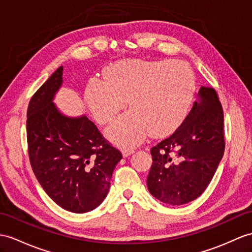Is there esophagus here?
Here are the masks:
<instances>
[{
	"instance_id": "obj_1",
	"label": "esophagus",
	"mask_w": 252,
	"mask_h": 252,
	"mask_svg": "<svg viewBox=\"0 0 252 252\" xmlns=\"http://www.w3.org/2000/svg\"><path fill=\"white\" fill-rule=\"evenodd\" d=\"M133 153H134L133 149H123L122 150V154H123V156H124V157L129 156V155L133 154Z\"/></svg>"
}]
</instances>
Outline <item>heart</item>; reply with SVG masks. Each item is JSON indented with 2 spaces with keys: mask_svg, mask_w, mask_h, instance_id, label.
<instances>
[{
  "mask_svg": "<svg viewBox=\"0 0 252 252\" xmlns=\"http://www.w3.org/2000/svg\"><path fill=\"white\" fill-rule=\"evenodd\" d=\"M105 77L90 80L85 99L100 124L112 121L128 99L130 111L106 130L121 146L136 145L149 132L164 137L176 130L188 116L195 94L193 71L181 61H123L109 67Z\"/></svg>",
  "mask_w": 252,
  "mask_h": 252,
  "instance_id": "b5f03b06",
  "label": "heart"
}]
</instances>
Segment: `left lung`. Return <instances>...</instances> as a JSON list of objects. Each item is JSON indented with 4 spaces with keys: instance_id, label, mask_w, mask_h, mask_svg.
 <instances>
[{
    "instance_id": "1",
    "label": "left lung",
    "mask_w": 252,
    "mask_h": 252,
    "mask_svg": "<svg viewBox=\"0 0 252 252\" xmlns=\"http://www.w3.org/2000/svg\"><path fill=\"white\" fill-rule=\"evenodd\" d=\"M186 120L152 147L147 188L171 205L186 204L203 193L224 153L223 111L216 91L202 87Z\"/></svg>"
}]
</instances>
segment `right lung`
<instances>
[{"mask_svg":"<svg viewBox=\"0 0 252 252\" xmlns=\"http://www.w3.org/2000/svg\"><path fill=\"white\" fill-rule=\"evenodd\" d=\"M63 82L59 67L31 98L27 137L36 179L55 203L72 213L93 211L107 197L122 154L87 116L60 112L53 99Z\"/></svg>","mask_w":252,"mask_h":252,"instance_id":"obj_1","label":"right lung"}]
</instances>
